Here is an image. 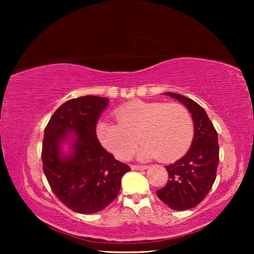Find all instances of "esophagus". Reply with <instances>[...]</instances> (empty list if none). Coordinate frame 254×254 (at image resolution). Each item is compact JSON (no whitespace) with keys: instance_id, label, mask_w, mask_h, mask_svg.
<instances>
[{"instance_id":"esophagus-1","label":"esophagus","mask_w":254,"mask_h":254,"mask_svg":"<svg viewBox=\"0 0 254 254\" xmlns=\"http://www.w3.org/2000/svg\"><path fill=\"white\" fill-rule=\"evenodd\" d=\"M132 170H144L148 168V166H143V165H132L131 166Z\"/></svg>"}]
</instances>
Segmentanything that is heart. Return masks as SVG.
<instances>
[{
    "label": "heart",
    "mask_w": 254,
    "mask_h": 254,
    "mask_svg": "<svg viewBox=\"0 0 254 254\" xmlns=\"http://www.w3.org/2000/svg\"><path fill=\"white\" fill-rule=\"evenodd\" d=\"M118 123L98 122L96 135L106 150L127 159L143 141L141 159L159 156L161 161L177 160L187 152L194 137V122L183 105L133 101L115 111ZM139 137L137 138V136Z\"/></svg>",
    "instance_id": "heart-1"
}]
</instances>
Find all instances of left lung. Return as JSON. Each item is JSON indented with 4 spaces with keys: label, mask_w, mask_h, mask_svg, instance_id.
Instances as JSON below:
<instances>
[{
    "label": "left lung",
    "mask_w": 254,
    "mask_h": 254,
    "mask_svg": "<svg viewBox=\"0 0 254 254\" xmlns=\"http://www.w3.org/2000/svg\"><path fill=\"white\" fill-rule=\"evenodd\" d=\"M166 95L178 100L190 112L194 122V137L190 149L183 158L166 166L168 183L157 190V195L168 207L185 210L195 207L203 200L216 178L220 161L217 132L198 103L176 93Z\"/></svg>",
    "instance_id": "1"
}]
</instances>
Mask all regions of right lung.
I'll return each mask as SVG.
<instances>
[{
    "instance_id": "add662e5",
    "label": "right lung",
    "mask_w": 254,
    "mask_h": 254,
    "mask_svg": "<svg viewBox=\"0 0 254 254\" xmlns=\"http://www.w3.org/2000/svg\"><path fill=\"white\" fill-rule=\"evenodd\" d=\"M109 105V98L81 96L57 109L45 128L42 165L51 190L68 208L93 214L113 201L121 179L131 168L102 147L96 123ZM71 142L72 151L62 153V144Z\"/></svg>"
}]
</instances>
